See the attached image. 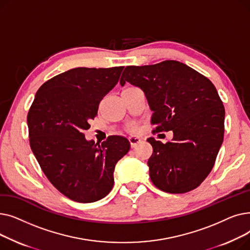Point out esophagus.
I'll use <instances>...</instances> for the list:
<instances>
[{
    "instance_id": "1",
    "label": "esophagus",
    "mask_w": 250,
    "mask_h": 250,
    "mask_svg": "<svg viewBox=\"0 0 250 250\" xmlns=\"http://www.w3.org/2000/svg\"><path fill=\"white\" fill-rule=\"evenodd\" d=\"M128 142L130 144V147L135 148L139 143H141V139L140 138H136V137H130V138H128Z\"/></svg>"
}]
</instances>
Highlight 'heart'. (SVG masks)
I'll return each instance as SVG.
<instances>
[{"instance_id": "heart-1", "label": "heart", "mask_w": 250, "mask_h": 250, "mask_svg": "<svg viewBox=\"0 0 250 250\" xmlns=\"http://www.w3.org/2000/svg\"><path fill=\"white\" fill-rule=\"evenodd\" d=\"M127 130L129 133H133L136 134L139 132V125L137 124H129L127 125Z\"/></svg>"}]
</instances>
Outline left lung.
Masks as SVG:
<instances>
[{
    "label": "left lung",
    "mask_w": 250,
    "mask_h": 250,
    "mask_svg": "<svg viewBox=\"0 0 250 250\" xmlns=\"http://www.w3.org/2000/svg\"><path fill=\"white\" fill-rule=\"evenodd\" d=\"M140 87L154 111L153 133L173 132L166 144L149 138L153 185L169 193L198 188L214 167L224 139L225 108L207 77L177 61L127 65L121 85Z\"/></svg>",
    "instance_id": "1"
}]
</instances>
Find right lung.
<instances>
[{
  "label": "right lung",
  "instance_id": "obj_1",
  "mask_svg": "<svg viewBox=\"0 0 250 250\" xmlns=\"http://www.w3.org/2000/svg\"><path fill=\"white\" fill-rule=\"evenodd\" d=\"M124 68H75L55 76L38 89L28 111L35 158L51 185L72 201L93 203L106 196L115 165L129 150L125 137L109 136L99 145L84 135Z\"/></svg>",
  "mask_w": 250,
  "mask_h": 250
}]
</instances>
